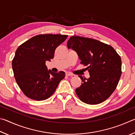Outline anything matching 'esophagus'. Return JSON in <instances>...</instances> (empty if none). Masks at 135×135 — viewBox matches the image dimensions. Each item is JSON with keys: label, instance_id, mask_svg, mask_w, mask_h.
Masks as SVG:
<instances>
[{"label": "esophagus", "instance_id": "1", "mask_svg": "<svg viewBox=\"0 0 135 135\" xmlns=\"http://www.w3.org/2000/svg\"><path fill=\"white\" fill-rule=\"evenodd\" d=\"M66 76H73V75L72 74H70V73H69V72H66Z\"/></svg>", "mask_w": 135, "mask_h": 135}]
</instances>
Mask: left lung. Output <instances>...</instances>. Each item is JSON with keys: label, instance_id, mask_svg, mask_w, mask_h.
<instances>
[{"label": "left lung", "instance_id": "left-lung-1", "mask_svg": "<svg viewBox=\"0 0 135 135\" xmlns=\"http://www.w3.org/2000/svg\"><path fill=\"white\" fill-rule=\"evenodd\" d=\"M68 47L76 52L81 63L88 66V79L79 75L82 84L75 89L82 102L97 104L112 95L122 74L120 56L109 45L97 40L72 36Z\"/></svg>", "mask_w": 135, "mask_h": 135}]
</instances>
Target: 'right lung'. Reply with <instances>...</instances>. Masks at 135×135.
I'll use <instances>...</instances> for the list:
<instances>
[{
  "instance_id": "1",
  "label": "right lung",
  "mask_w": 135,
  "mask_h": 135,
  "mask_svg": "<svg viewBox=\"0 0 135 135\" xmlns=\"http://www.w3.org/2000/svg\"><path fill=\"white\" fill-rule=\"evenodd\" d=\"M67 35L40 34L19 46L12 60L14 76L23 93L32 100L49 98L65 76L60 71L48 70L46 61L53 59L56 49L65 41Z\"/></svg>"
}]
</instances>
